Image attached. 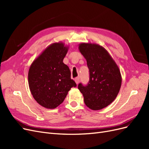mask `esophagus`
I'll return each mask as SVG.
<instances>
[{
	"mask_svg": "<svg viewBox=\"0 0 149 149\" xmlns=\"http://www.w3.org/2000/svg\"><path fill=\"white\" fill-rule=\"evenodd\" d=\"M74 81H75V82H76V84H78L79 83V77L76 78L74 79Z\"/></svg>",
	"mask_w": 149,
	"mask_h": 149,
	"instance_id": "34e87169",
	"label": "esophagus"
}]
</instances>
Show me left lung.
<instances>
[{"label": "left lung", "mask_w": 149, "mask_h": 149, "mask_svg": "<svg viewBox=\"0 0 149 149\" xmlns=\"http://www.w3.org/2000/svg\"><path fill=\"white\" fill-rule=\"evenodd\" d=\"M89 70L87 86L78 84L86 106L94 111L103 109L114 101L119 92L122 76L118 66L106 49L91 43L79 44Z\"/></svg>", "instance_id": "1"}]
</instances>
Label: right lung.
Wrapping results in <instances>:
<instances>
[{"mask_svg": "<svg viewBox=\"0 0 149 149\" xmlns=\"http://www.w3.org/2000/svg\"><path fill=\"white\" fill-rule=\"evenodd\" d=\"M69 46L63 42L49 45L31 64L28 73L30 92L40 105L55 109L63 102L76 84L68 66L63 61Z\"/></svg>", "mask_w": 149, "mask_h": 149, "instance_id": "right-lung-1", "label": "right lung"}]
</instances>
